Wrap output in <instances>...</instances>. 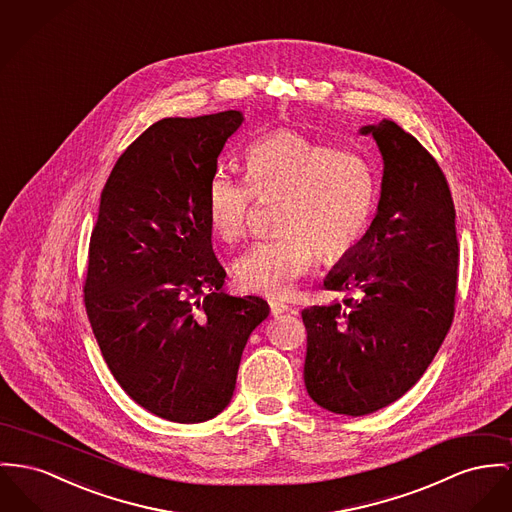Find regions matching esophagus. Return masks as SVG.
<instances>
[{
	"mask_svg": "<svg viewBox=\"0 0 512 512\" xmlns=\"http://www.w3.org/2000/svg\"><path fill=\"white\" fill-rule=\"evenodd\" d=\"M270 310H272L273 316H277V314L287 312V310H289V305H287V303H283V301H270Z\"/></svg>",
	"mask_w": 512,
	"mask_h": 512,
	"instance_id": "34e87169",
	"label": "esophagus"
}]
</instances>
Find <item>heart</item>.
I'll return each instance as SVG.
<instances>
[{"label":"heart","mask_w":512,"mask_h":512,"mask_svg":"<svg viewBox=\"0 0 512 512\" xmlns=\"http://www.w3.org/2000/svg\"><path fill=\"white\" fill-rule=\"evenodd\" d=\"M246 182L215 172L207 184L205 217L223 242L246 235L256 198L279 200L277 237L254 242L235 262V281L246 293L285 297L307 272L318 250L326 262L351 254L371 229L378 182L371 161L345 147L297 130H277L244 153Z\"/></svg>","instance_id":"obj_1"}]
</instances>
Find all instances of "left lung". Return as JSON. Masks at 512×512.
I'll list each match as a JSON object with an SVG mask.
<instances>
[{
	"mask_svg": "<svg viewBox=\"0 0 512 512\" xmlns=\"http://www.w3.org/2000/svg\"><path fill=\"white\" fill-rule=\"evenodd\" d=\"M361 134H373L384 161L378 211L324 281L357 297L303 310L308 396L355 417L390 406L427 371L454 318L460 260L454 202L433 155L386 118Z\"/></svg>",
	"mask_w": 512,
	"mask_h": 512,
	"instance_id": "8db88e82",
	"label": "left lung"
}]
</instances>
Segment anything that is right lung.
Segmentation results:
<instances>
[{
    "mask_svg": "<svg viewBox=\"0 0 512 512\" xmlns=\"http://www.w3.org/2000/svg\"><path fill=\"white\" fill-rule=\"evenodd\" d=\"M239 110L163 118L120 155L89 242L83 301L110 373L141 408L202 423L233 398L270 307L221 293L205 194Z\"/></svg>",
    "mask_w": 512,
    "mask_h": 512,
    "instance_id": "right-lung-1",
    "label": "right lung"
}]
</instances>
